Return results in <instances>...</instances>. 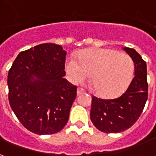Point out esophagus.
I'll return each mask as SVG.
<instances>
[{
  "label": "esophagus",
  "instance_id": "1",
  "mask_svg": "<svg viewBox=\"0 0 156 156\" xmlns=\"http://www.w3.org/2000/svg\"><path fill=\"white\" fill-rule=\"evenodd\" d=\"M83 93H85L84 89H83L82 88H78V89H77V94L80 95L82 94H83Z\"/></svg>",
  "mask_w": 156,
  "mask_h": 156
}]
</instances>
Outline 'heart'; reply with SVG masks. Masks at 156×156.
<instances>
[{
    "mask_svg": "<svg viewBox=\"0 0 156 156\" xmlns=\"http://www.w3.org/2000/svg\"><path fill=\"white\" fill-rule=\"evenodd\" d=\"M65 68L73 83H82L92 74V84L97 94L103 98H116L129 87L134 64L129 55L117 50L90 48L79 52L78 62L67 59Z\"/></svg>",
    "mask_w": 156,
    "mask_h": 156,
    "instance_id": "obj_1",
    "label": "heart"
}]
</instances>
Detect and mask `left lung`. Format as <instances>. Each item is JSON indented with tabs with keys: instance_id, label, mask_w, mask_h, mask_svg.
Here are the masks:
<instances>
[{
	"instance_id": "left-lung-1",
	"label": "left lung",
	"mask_w": 156,
	"mask_h": 156,
	"mask_svg": "<svg viewBox=\"0 0 156 156\" xmlns=\"http://www.w3.org/2000/svg\"><path fill=\"white\" fill-rule=\"evenodd\" d=\"M134 63V77L119 98L102 99L92 98L90 119L98 130L119 133L130 128L137 121L148 98L147 69L141 56L133 48H124Z\"/></svg>"
}]
</instances>
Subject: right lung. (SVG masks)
Segmentation results:
<instances>
[{
    "label": "right lung",
    "instance_id": "right-lung-1",
    "mask_svg": "<svg viewBox=\"0 0 156 156\" xmlns=\"http://www.w3.org/2000/svg\"><path fill=\"white\" fill-rule=\"evenodd\" d=\"M66 54L60 45H37L21 51L8 72L11 108L34 134L58 133L68 120L77 86L63 78Z\"/></svg>",
    "mask_w": 156,
    "mask_h": 156
}]
</instances>
